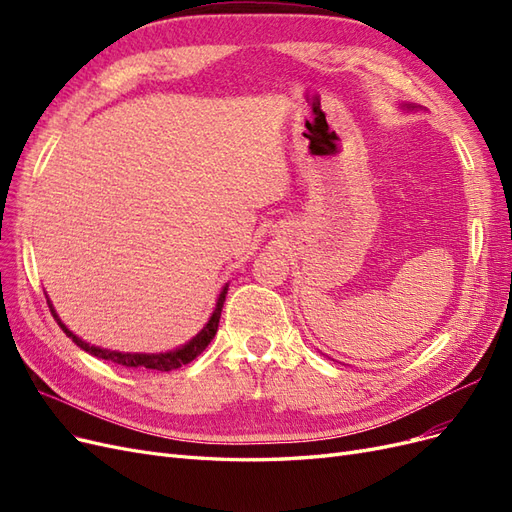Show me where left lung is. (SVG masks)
I'll return each mask as SVG.
<instances>
[{"mask_svg": "<svg viewBox=\"0 0 512 512\" xmlns=\"http://www.w3.org/2000/svg\"><path fill=\"white\" fill-rule=\"evenodd\" d=\"M401 111H421V106H414V104H401Z\"/></svg>", "mask_w": 512, "mask_h": 512, "instance_id": "1", "label": "left lung"}]
</instances>
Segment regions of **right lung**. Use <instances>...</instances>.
Masks as SVG:
<instances>
[{
	"mask_svg": "<svg viewBox=\"0 0 512 512\" xmlns=\"http://www.w3.org/2000/svg\"><path fill=\"white\" fill-rule=\"evenodd\" d=\"M226 292H228V284L220 290L218 301H215V307H213V314L209 316L205 327L200 329V331L190 339V342H185L183 346H179V348H175V350H168V352H119V350H108V348H100V346H91V344L85 342V339H81L79 335H74V333L66 327V324L61 322L59 314L55 312V307H53V303H51V299H49V294H46V303H49L51 314H53V318L57 320L61 331H64L81 350L98 356V359L117 363V365H126V367H134V369L170 371V369H179L181 365H188L190 361H194L196 356L211 344V339L215 337V333H218V324H220L222 307H224V301H226Z\"/></svg>",
	"mask_w": 512,
	"mask_h": 512,
	"instance_id": "1",
	"label": "right lung"
}]
</instances>
